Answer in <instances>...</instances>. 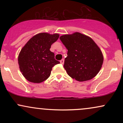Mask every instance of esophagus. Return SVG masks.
<instances>
[{
    "label": "esophagus",
    "mask_w": 123,
    "mask_h": 123,
    "mask_svg": "<svg viewBox=\"0 0 123 123\" xmlns=\"http://www.w3.org/2000/svg\"><path fill=\"white\" fill-rule=\"evenodd\" d=\"M60 63H62V64H63V63H64V60H63V59H62V60L60 61Z\"/></svg>",
    "instance_id": "esophagus-1"
}]
</instances>
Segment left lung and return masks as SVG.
Here are the masks:
<instances>
[{"mask_svg":"<svg viewBox=\"0 0 123 123\" xmlns=\"http://www.w3.org/2000/svg\"><path fill=\"white\" fill-rule=\"evenodd\" d=\"M60 39L68 49L63 65L68 74L79 81L96 76L102 68L104 56L95 42L79 32L62 35Z\"/></svg>","mask_w":123,"mask_h":123,"instance_id":"obj_1","label":"left lung"}]
</instances>
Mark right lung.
Wrapping results in <instances>:
<instances>
[{
	"mask_svg": "<svg viewBox=\"0 0 123 123\" xmlns=\"http://www.w3.org/2000/svg\"><path fill=\"white\" fill-rule=\"evenodd\" d=\"M58 33L43 32L33 36L21 49L18 61L22 75L29 81L40 83L47 80L52 68L60 63L50 50L52 44L59 38Z\"/></svg>",
	"mask_w": 123,
	"mask_h": 123,
	"instance_id": "add662e5",
	"label": "right lung"
}]
</instances>
